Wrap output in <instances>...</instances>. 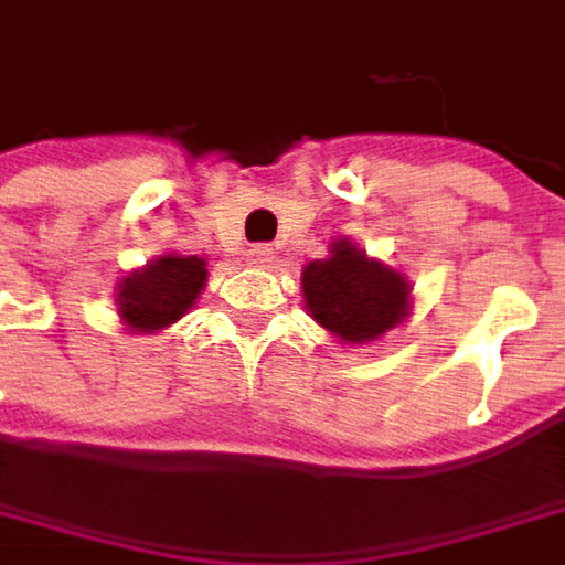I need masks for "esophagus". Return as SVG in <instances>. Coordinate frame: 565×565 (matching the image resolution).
Returning a JSON list of instances; mask_svg holds the SVG:
<instances>
[{"label":"esophagus","instance_id":"esophagus-1","mask_svg":"<svg viewBox=\"0 0 565 565\" xmlns=\"http://www.w3.org/2000/svg\"><path fill=\"white\" fill-rule=\"evenodd\" d=\"M246 255H249V265H255V268H271V262H275L271 246H252Z\"/></svg>","mask_w":565,"mask_h":565}]
</instances>
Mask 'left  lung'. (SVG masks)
Returning <instances> with one entry per match:
<instances>
[{"label": "left lung", "mask_w": 565, "mask_h": 565, "mask_svg": "<svg viewBox=\"0 0 565 565\" xmlns=\"http://www.w3.org/2000/svg\"><path fill=\"white\" fill-rule=\"evenodd\" d=\"M303 307L339 345H367L413 313V284L349 236L329 243L300 275Z\"/></svg>", "instance_id": "obj_1"}]
</instances>
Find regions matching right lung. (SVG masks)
<instances>
[{
	"label": "right lung",
	"mask_w": 565,
	"mask_h": 565,
	"mask_svg": "<svg viewBox=\"0 0 565 565\" xmlns=\"http://www.w3.org/2000/svg\"><path fill=\"white\" fill-rule=\"evenodd\" d=\"M207 284V258L166 252L134 268L117 284L115 303L120 326L134 335L159 332L179 322Z\"/></svg>",
	"instance_id": "add662e5"
}]
</instances>
